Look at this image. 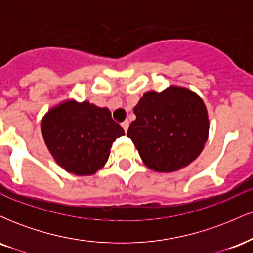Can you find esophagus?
Instances as JSON below:
<instances>
[{
  "label": "esophagus",
  "instance_id": "esophagus-1",
  "mask_svg": "<svg viewBox=\"0 0 253 253\" xmlns=\"http://www.w3.org/2000/svg\"><path fill=\"white\" fill-rule=\"evenodd\" d=\"M121 126H123V128H124V130H125V133L127 132V130H128V126H129V123L128 121H124V123H121Z\"/></svg>",
  "mask_w": 253,
  "mask_h": 253
}]
</instances>
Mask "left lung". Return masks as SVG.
Returning <instances> with one entry per match:
<instances>
[{
	"instance_id": "8db88e82",
	"label": "left lung",
	"mask_w": 253,
	"mask_h": 253,
	"mask_svg": "<svg viewBox=\"0 0 253 253\" xmlns=\"http://www.w3.org/2000/svg\"><path fill=\"white\" fill-rule=\"evenodd\" d=\"M133 112L136 119L129 125L127 136L151 170H181L202 152L210 133V119L196 92L176 85L162 92L147 91Z\"/></svg>"
}]
</instances>
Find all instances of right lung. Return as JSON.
I'll return each mask as SVG.
<instances>
[{
	"label": "right lung",
	"instance_id": "obj_1",
	"mask_svg": "<svg viewBox=\"0 0 253 253\" xmlns=\"http://www.w3.org/2000/svg\"><path fill=\"white\" fill-rule=\"evenodd\" d=\"M42 134L56 163L77 176L96 173L107 163L113 141L125 132L108 108L65 100L42 120Z\"/></svg>",
	"mask_w": 253,
	"mask_h": 253
}]
</instances>
